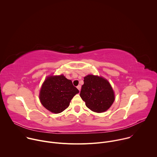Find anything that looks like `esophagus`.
I'll list each match as a JSON object with an SVG mask.
<instances>
[{
	"mask_svg": "<svg viewBox=\"0 0 157 157\" xmlns=\"http://www.w3.org/2000/svg\"><path fill=\"white\" fill-rule=\"evenodd\" d=\"M77 88H78V90L80 91V90H81V85H78V86H77Z\"/></svg>",
	"mask_w": 157,
	"mask_h": 157,
	"instance_id": "esophagus-1",
	"label": "esophagus"
}]
</instances>
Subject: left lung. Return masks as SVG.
<instances>
[{
	"mask_svg": "<svg viewBox=\"0 0 157 157\" xmlns=\"http://www.w3.org/2000/svg\"><path fill=\"white\" fill-rule=\"evenodd\" d=\"M80 96L87 107L98 113L107 110L115 99L113 89L108 81L94 75L84 78Z\"/></svg>",
	"mask_w": 157,
	"mask_h": 157,
	"instance_id": "obj_1",
	"label": "left lung"
}]
</instances>
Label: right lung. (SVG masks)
Wrapping results in <instances>:
<instances>
[{
	"mask_svg": "<svg viewBox=\"0 0 157 157\" xmlns=\"http://www.w3.org/2000/svg\"><path fill=\"white\" fill-rule=\"evenodd\" d=\"M78 93L72 81L63 75L50 76L41 86L40 100L47 109L58 114L68 108L72 98Z\"/></svg>",
	"mask_w": 157,
	"mask_h": 157,
	"instance_id": "1",
	"label": "right lung"
}]
</instances>
